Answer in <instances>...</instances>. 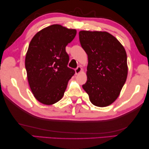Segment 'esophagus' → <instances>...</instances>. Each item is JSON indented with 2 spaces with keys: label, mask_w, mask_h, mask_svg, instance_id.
Wrapping results in <instances>:
<instances>
[{
  "label": "esophagus",
  "mask_w": 149,
  "mask_h": 149,
  "mask_svg": "<svg viewBox=\"0 0 149 149\" xmlns=\"http://www.w3.org/2000/svg\"><path fill=\"white\" fill-rule=\"evenodd\" d=\"M81 71H82V68L80 67H77V69H75V73H76L77 74H79V73H80Z\"/></svg>",
  "instance_id": "1"
}]
</instances>
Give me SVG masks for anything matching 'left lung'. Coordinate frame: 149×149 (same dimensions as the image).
Returning a JSON list of instances; mask_svg holds the SVG:
<instances>
[{
  "label": "left lung",
  "instance_id": "left-lung-1",
  "mask_svg": "<svg viewBox=\"0 0 149 149\" xmlns=\"http://www.w3.org/2000/svg\"><path fill=\"white\" fill-rule=\"evenodd\" d=\"M79 40L88 60L82 88L92 104L108 106L118 98L127 77L125 49L106 31H80Z\"/></svg>",
  "mask_w": 149,
  "mask_h": 149
}]
</instances>
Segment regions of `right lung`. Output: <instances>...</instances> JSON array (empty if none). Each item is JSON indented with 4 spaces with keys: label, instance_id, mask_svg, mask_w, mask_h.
<instances>
[{
    "label": "right lung",
    "instance_id": "obj_1",
    "mask_svg": "<svg viewBox=\"0 0 149 149\" xmlns=\"http://www.w3.org/2000/svg\"><path fill=\"white\" fill-rule=\"evenodd\" d=\"M77 30L53 24L39 31L29 45L25 67L34 97L45 105L59 101L74 70L67 67L69 56L65 47Z\"/></svg>",
    "mask_w": 149,
    "mask_h": 149
}]
</instances>
